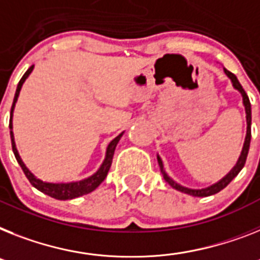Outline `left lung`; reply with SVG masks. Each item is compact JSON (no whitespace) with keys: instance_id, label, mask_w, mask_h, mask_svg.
<instances>
[{"instance_id":"obj_1","label":"left lung","mask_w":260,"mask_h":260,"mask_svg":"<svg viewBox=\"0 0 260 260\" xmlns=\"http://www.w3.org/2000/svg\"><path fill=\"white\" fill-rule=\"evenodd\" d=\"M223 70H224V73L227 74V77L231 79V82H233L234 87L241 91L242 96H243L244 107H246V118H247V135H246V141H244L243 150H242V154H241V156H239V160H238L237 166L234 167L233 170L227 174L226 177L223 178L222 181L218 182V183L212 184V186H210V187H207V188H202V190H191V188L183 187V186H181V184L175 183V182H174L171 178L167 177V174L165 173V170H164V164H162V160H160V158L158 156V164H159L160 171H162V174H164L165 181L170 184L171 187H174L175 190H178V191H182V192H184V194H190V195H192V197H209V195H214V194H216V192H219L220 190H223V188L226 187L227 184L233 181L234 178L237 177L238 174H239V171L243 169L244 164H246V159H247L248 150H250V142H251V104H250V100H248V95L246 94L244 89L242 87V85L239 83V81H238L237 77H235V74H233V73L229 72V70L224 68H223Z\"/></svg>"}]
</instances>
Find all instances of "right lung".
<instances>
[{
	"instance_id": "right-lung-1",
	"label": "right lung",
	"mask_w": 260,
	"mask_h": 260,
	"mask_svg": "<svg viewBox=\"0 0 260 260\" xmlns=\"http://www.w3.org/2000/svg\"><path fill=\"white\" fill-rule=\"evenodd\" d=\"M33 68L34 66H30V68L27 69V72L22 76V78L19 79L18 86H17V90H16V95H14V101H13V105H12V111H10V122H9L10 130H12L13 110H14V105H16L17 98H18L19 90H21V87H22V83L25 82V79H26L27 77H29L30 73H31ZM122 134H123V133H122ZM122 134L118 135L117 138H114L110 143H109L106 150V158H105L102 166L100 167V170L96 171L94 175L87 178V179H83V181H79V182H72V183H48V182H42L40 181V179H37V178L34 177L33 174L27 170L26 166L23 165V162L21 160V158H19L18 151H17L16 149V143H14V138H13V132H10V138H12V147H13L14 156H16L17 162L19 164L23 174L26 175V178L29 179L30 183L33 184L34 187L37 188V190H40L41 192L49 195V197H51V198L59 199V201H68V199H74V198H78V197H82V195L89 194V192L95 190V188L98 187L102 182H104L107 173H109V169H110L111 166L113 155H114V150L115 147H117L118 141L121 139Z\"/></svg>"
}]
</instances>
